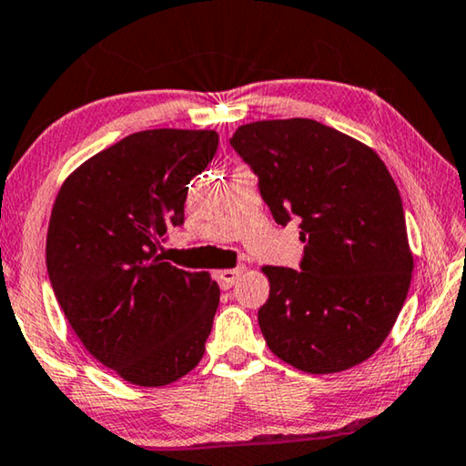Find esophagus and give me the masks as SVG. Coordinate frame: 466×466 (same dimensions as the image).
Here are the masks:
<instances>
[{
    "mask_svg": "<svg viewBox=\"0 0 466 466\" xmlns=\"http://www.w3.org/2000/svg\"><path fill=\"white\" fill-rule=\"evenodd\" d=\"M244 273V267H238V268H225V271H218L217 273V279H218V286L222 289H228L235 286V281L239 279V275Z\"/></svg>",
    "mask_w": 466,
    "mask_h": 466,
    "instance_id": "1",
    "label": "esophagus"
}]
</instances>
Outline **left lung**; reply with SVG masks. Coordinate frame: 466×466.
<instances>
[{"label": "left lung", "mask_w": 466, "mask_h": 466, "mask_svg": "<svg viewBox=\"0 0 466 466\" xmlns=\"http://www.w3.org/2000/svg\"><path fill=\"white\" fill-rule=\"evenodd\" d=\"M228 143L258 178L278 225L300 222V268L265 267L258 309L268 349L309 374L366 361L412 279L401 195L370 147L315 119L239 126Z\"/></svg>", "instance_id": "obj_1"}]
</instances>
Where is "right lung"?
I'll return each instance as SVG.
<instances>
[{"mask_svg":"<svg viewBox=\"0 0 466 466\" xmlns=\"http://www.w3.org/2000/svg\"><path fill=\"white\" fill-rule=\"evenodd\" d=\"M217 149L212 130L134 132L79 166L54 201V296L84 347L138 387L183 379L212 332L218 283L164 262L159 248Z\"/></svg>","mask_w":466,"mask_h":466,"instance_id":"obj_1","label":"right lung"}]
</instances>
